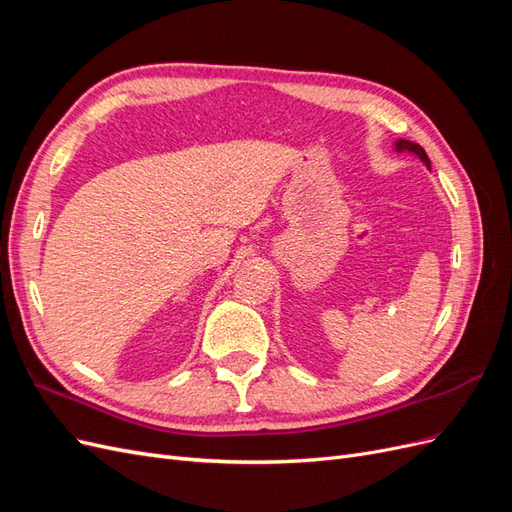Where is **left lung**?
Wrapping results in <instances>:
<instances>
[{"instance_id":"left-lung-1","label":"left lung","mask_w":512,"mask_h":512,"mask_svg":"<svg viewBox=\"0 0 512 512\" xmlns=\"http://www.w3.org/2000/svg\"><path fill=\"white\" fill-rule=\"evenodd\" d=\"M395 149H397L399 153H414V156L421 158L427 166H431V164H429V158H427V153H425V149H423L421 145L410 143V141H404V138H401V141H397V143H395Z\"/></svg>"}]
</instances>
